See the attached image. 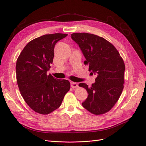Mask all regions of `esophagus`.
Masks as SVG:
<instances>
[{
    "label": "esophagus",
    "instance_id": "obj_1",
    "mask_svg": "<svg viewBox=\"0 0 146 146\" xmlns=\"http://www.w3.org/2000/svg\"><path fill=\"white\" fill-rule=\"evenodd\" d=\"M70 86H71L72 88H77L78 87V85L77 83L75 82H71L70 83Z\"/></svg>",
    "mask_w": 146,
    "mask_h": 146
}]
</instances>
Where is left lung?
<instances>
[{"label":"left lung","mask_w":146,"mask_h":146,"mask_svg":"<svg viewBox=\"0 0 146 146\" xmlns=\"http://www.w3.org/2000/svg\"><path fill=\"white\" fill-rule=\"evenodd\" d=\"M73 40L81 48L89 66V71L98 77L91 87L81 83L86 89L88 98L83 107L95 115L108 112L120 98L124 83L125 64L119 52L111 42L98 35L87 33L71 35Z\"/></svg>","instance_id":"obj_1"}]
</instances>
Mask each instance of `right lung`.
Returning <instances> with one entry per match:
<instances>
[{"instance_id":"right-lung-1","label":"right lung","mask_w":146,"mask_h":146,"mask_svg":"<svg viewBox=\"0 0 146 146\" xmlns=\"http://www.w3.org/2000/svg\"><path fill=\"white\" fill-rule=\"evenodd\" d=\"M68 34L45 35L30 41L16 65V80L21 96L33 111L48 114L60 107L70 90L67 80L56 79L47 72L54 56V47Z\"/></svg>"}]
</instances>
